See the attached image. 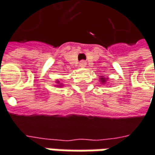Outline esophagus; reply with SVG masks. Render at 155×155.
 <instances>
[{
  "instance_id": "obj_1",
  "label": "esophagus",
  "mask_w": 155,
  "mask_h": 155,
  "mask_svg": "<svg viewBox=\"0 0 155 155\" xmlns=\"http://www.w3.org/2000/svg\"><path fill=\"white\" fill-rule=\"evenodd\" d=\"M86 66V62L85 61H81L79 62V67H81V68H84Z\"/></svg>"
}]
</instances>
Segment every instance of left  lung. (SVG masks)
<instances>
[{
	"label": "left lung",
	"instance_id": "8db88e82",
	"mask_svg": "<svg viewBox=\"0 0 155 155\" xmlns=\"http://www.w3.org/2000/svg\"><path fill=\"white\" fill-rule=\"evenodd\" d=\"M106 79H107V78H101V83H105Z\"/></svg>",
	"mask_w": 155,
	"mask_h": 155
}]
</instances>
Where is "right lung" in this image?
<instances>
[{
    "instance_id": "obj_1",
    "label": "right lung",
    "mask_w": 155,
    "mask_h": 155,
    "mask_svg": "<svg viewBox=\"0 0 155 155\" xmlns=\"http://www.w3.org/2000/svg\"><path fill=\"white\" fill-rule=\"evenodd\" d=\"M57 83H59V82H57Z\"/></svg>"
}]
</instances>
